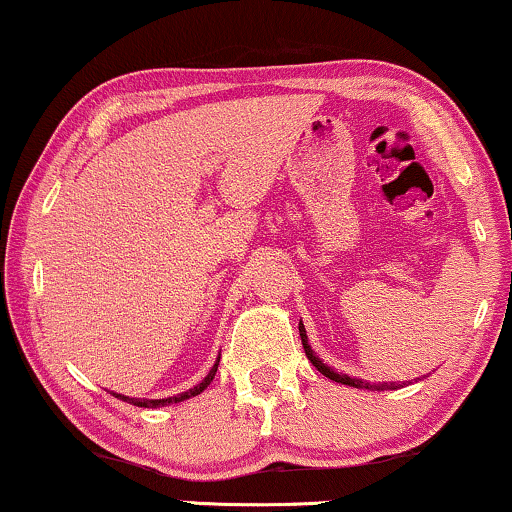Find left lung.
<instances>
[{"instance_id": "8db88e82", "label": "left lung", "mask_w": 512, "mask_h": 512, "mask_svg": "<svg viewBox=\"0 0 512 512\" xmlns=\"http://www.w3.org/2000/svg\"><path fill=\"white\" fill-rule=\"evenodd\" d=\"M298 331H300V340H303V347H305V354H307V359H310L312 366L317 368L321 375H326L328 380H333V382H340V384H349V387H356V389H375V391H384V389H398V387H396V382L370 384V382H361V380H356V377H349V375L335 373V370H333V368H328L326 363L321 361L319 356L312 352V347L307 345V333H305V326H303V321H300V324H298Z\"/></svg>"}]
</instances>
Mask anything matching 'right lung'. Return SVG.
I'll use <instances>...</instances> for the list:
<instances>
[{
    "label": "right lung",
    "mask_w": 512,
    "mask_h": 512,
    "mask_svg": "<svg viewBox=\"0 0 512 512\" xmlns=\"http://www.w3.org/2000/svg\"><path fill=\"white\" fill-rule=\"evenodd\" d=\"M216 368H219V363H214V368L209 370V375L205 377V380H202V382L198 384V387L188 389V391H184V394H177V396H170V398H160V401H149V398H128V396H121V394H116V396L121 398V401H125V403L137 405V408H163V405H170V403H181V401H186V398L198 396L200 391H205V389L209 387V382L214 380Z\"/></svg>",
    "instance_id": "right-lung-1"
}]
</instances>
